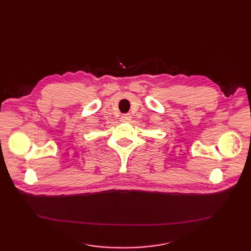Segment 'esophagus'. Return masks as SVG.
I'll return each mask as SVG.
<instances>
[{
  "mask_svg": "<svg viewBox=\"0 0 251 251\" xmlns=\"http://www.w3.org/2000/svg\"><path fill=\"white\" fill-rule=\"evenodd\" d=\"M130 120H131L130 114H125V115H123V116L121 117V121L124 122V123H127V122H129Z\"/></svg>",
  "mask_w": 251,
  "mask_h": 251,
  "instance_id": "1",
  "label": "esophagus"
}]
</instances>
